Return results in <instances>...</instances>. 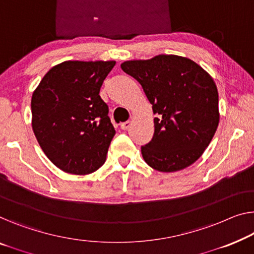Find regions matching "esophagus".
<instances>
[{
    "instance_id": "1",
    "label": "esophagus",
    "mask_w": 254,
    "mask_h": 254,
    "mask_svg": "<svg viewBox=\"0 0 254 254\" xmlns=\"http://www.w3.org/2000/svg\"><path fill=\"white\" fill-rule=\"evenodd\" d=\"M131 126H132V121H127V122L121 124V127H122L123 130H127V128L130 127Z\"/></svg>"
}]
</instances>
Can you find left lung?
I'll list each match as a JSON object with an SVG mask.
<instances>
[{
  "label": "left lung",
  "instance_id": "obj_1",
  "mask_svg": "<svg viewBox=\"0 0 254 254\" xmlns=\"http://www.w3.org/2000/svg\"><path fill=\"white\" fill-rule=\"evenodd\" d=\"M153 105L155 132L141 147L143 160L160 172L186 169L202 156L219 126V94L211 75L176 55L121 64Z\"/></svg>",
  "mask_w": 254,
  "mask_h": 254
}]
</instances>
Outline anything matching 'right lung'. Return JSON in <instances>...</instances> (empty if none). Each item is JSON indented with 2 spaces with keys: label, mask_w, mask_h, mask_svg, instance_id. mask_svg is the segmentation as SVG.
<instances>
[{
  "label": "right lung",
  "mask_w": 254,
  "mask_h": 254,
  "mask_svg": "<svg viewBox=\"0 0 254 254\" xmlns=\"http://www.w3.org/2000/svg\"><path fill=\"white\" fill-rule=\"evenodd\" d=\"M114 66V60H68L52 67L33 92L34 134L63 171L89 175L105 163L116 132L99 92Z\"/></svg>",
  "instance_id": "1"
}]
</instances>
